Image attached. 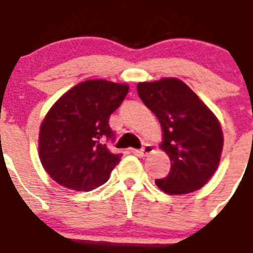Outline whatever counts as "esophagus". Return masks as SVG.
<instances>
[{
    "label": "esophagus",
    "instance_id": "1",
    "mask_svg": "<svg viewBox=\"0 0 253 253\" xmlns=\"http://www.w3.org/2000/svg\"><path fill=\"white\" fill-rule=\"evenodd\" d=\"M153 152V146L150 143H145L141 149H135L134 150V154L138 156V157H143V156H148Z\"/></svg>",
    "mask_w": 253,
    "mask_h": 253
}]
</instances>
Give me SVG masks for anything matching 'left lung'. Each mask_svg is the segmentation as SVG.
Returning <instances> with one entry per match:
<instances>
[{"mask_svg":"<svg viewBox=\"0 0 253 253\" xmlns=\"http://www.w3.org/2000/svg\"><path fill=\"white\" fill-rule=\"evenodd\" d=\"M137 90L159 119L164 132L161 149L170 159L169 173L156 184L170 195L202 188L217 170L222 152V130L217 118L177 78L139 83Z\"/></svg>","mask_w":253,"mask_h":253,"instance_id":"8db88e82","label":"left lung"}]
</instances>
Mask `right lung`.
Returning a JSON list of instances; mask_svg holds the SVG:
<instances>
[{
  "label": "right lung",
  "mask_w": 253,
  "mask_h": 253,
  "mask_svg": "<svg viewBox=\"0 0 253 253\" xmlns=\"http://www.w3.org/2000/svg\"><path fill=\"white\" fill-rule=\"evenodd\" d=\"M128 85L89 80L67 90L47 112L39 132V157L58 184L90 191L104 184L121 161L107 141L115 139L108 125Z\"/></svg>",
  "instance_id": "obj_1"
}]
</instances>
